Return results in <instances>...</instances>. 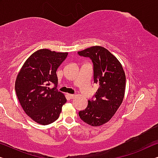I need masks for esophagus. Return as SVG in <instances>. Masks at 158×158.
I'll return each mask as SVG.
<instances>
[{"mask_svg": "<svg viewBox=\"0 0 158 158\" xmlns=\"http://www.w3.org/2000/svg\"><path fill=\"white\" fill-rule=\"evenodd\" d=\"M68 96H69V98H74V96H75V95L74 94H68Z\"/></svg>", "mask_w": 158, "mask_h": 158, "instance_id": "obj_1", "label": "esophagus"}]
</instances>
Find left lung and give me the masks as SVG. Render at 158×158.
I'll use <instances>...</instances> for the list:
<instances>
[{
    "label": "left lung",
    "instance_id": "left-lung-1",
    "mask_svg": "<svg viewBox=\"0 0 158 158\" xmlns=\"http://www.w3.org/2000/svg\"><path fill=\"white\" fill-rule=\"evenodd\" d=\"M78 54L91 59L94 83L99 86L96 99L88 101V106L79 111V117L91 126H102L111 119L123 102L126 90L123 68L116 56L102 46H92Z\"/></svg>",
    "mask_w": 158,
    "mask_h": 158
}]
</instances>
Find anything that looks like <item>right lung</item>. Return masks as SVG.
I'll return each mask as SVG.
<instances>
[{"mask_svg":"<svg viewBox=\"0 0 158 158\" xmlns=\"http://www.w3.org/2000/svg\"><path fill=\"white\" fill-rule=\"evenodd\" d=\"M68 55L48 49L35 51L27 59L15 80V89L23 109L36 123L48 125L59 118L67 102L64 94L56 89V72ZM51 83L55 88L48 87Z\"/></svg>","mask_w":158,"mask_h":158,"instance_id":"1","label":"right lung"}]
</instances>
